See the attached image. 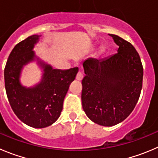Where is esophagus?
<instances>
[{
  "label": "esophagus",
  "mask_w": 158,
  "mask_h": 158,
  "mask_svg": "<svg viewBox=\"0 0 158 158\" xmlns=\"http://www.w3.org/2000/svg\"><path fill=\"white\" fill-rule=\"evenodd\" d=\"M82 78H83V74H82V73L79 71V73H77V75H76V79L79 81H80V80H82Z\"/></svg>",
  "instance_id": "1"
}]
</instances>
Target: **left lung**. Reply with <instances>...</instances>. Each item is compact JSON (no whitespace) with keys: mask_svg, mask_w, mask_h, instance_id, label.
Segmentation results:
<instances>
[{"mask_svg":"<svg viewBox=\"0 0 158 158\" xmlns=\"http://www.w3.org/2000/svg\"><path fill=\"white\" fill-rule=\"evenodd\" d=\"M119 46L117 52L104 59L83 62L82 103L85 114L99 125L111 127L132 113L140 97L143 69L133 45L109 34Z\"/></svg>","mask_w":158,"mask_h":158,"instance_id":"1","label":"left lung"}]
</instances>
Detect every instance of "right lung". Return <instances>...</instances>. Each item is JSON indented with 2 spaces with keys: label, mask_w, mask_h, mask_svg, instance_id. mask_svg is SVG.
Here are the masks:
<instances>
[{
  "label": "right lung",
  "mask_w": 158,
  "mask_h": 158,
  "mask_svg": "<svg viewBox=\"0 0 158 158\" xmlns=\"http://www.w3.org/2000/svg\"><path fill=\"white\" fill-rule=\"evenodd\" d=\"M39 35H34L17 44L4 68V85L14 113L25 124L35 128L50 126L58 120L69 85L76 78L78 68L53 69L39 62L44 68L42 82L33 88H25L19 78L24 65L34 60V45Z\"/></svg>",
  "instance_id": "1"
}]
</instances>
